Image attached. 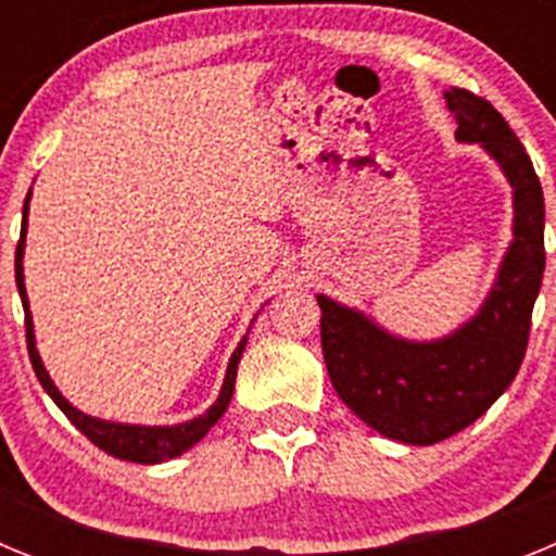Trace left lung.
<instances>
[{
  "label": "left lung",
  "instance_id": "1",
  "mask_svg": "<svg viewBox=\"0 0 556 556\" xmlns=\"http://www.w3.org/2000/svg\"><path fill=\"white\" fill-rule=\"evenodd\" d=\"M445 102L456 141L481 144L513 186V242L481 308L448 337L412 342L317 294L333 390L370 429L406 445H434L468 429L513 384L546 269V205L532 159L488 100L451 88Z\"/></svg>",
  "mask_w": 556,
  "mask_h": 556
}]
</instances>
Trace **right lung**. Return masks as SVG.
Instances as JSON below:
<instances>
[{
  "label": "right lung",
  "instance_id": "add662e5",
  "mask_svg": "<svg viewBox=\"0 0 556 556\" xmlns=\"http://www.w3.org/2000/svg\"><path fill=\"white\" fill-rule=\"evenodd\" d=\"M27 211H29V194L24 200L22 211V239H18L16 248V287L18 294H22V306H24V328H27V351L29 362H33V370H36L38 381L47 390V395L61 406L63 415L83 431V434L102 448L105 454L116 456V459L127 462H139V465H155V462H166L180 456L184 451H189L191 445L200 443L208 429L217 424L219 417L228 409L230 397H233V384H236V367H239V358H242L244 345H248V337H242V342L236 345V351L230 353L228 372H225L223 390H219V397L211 404V409H205L203 415L194 417V420H186V424L178 426H130V424H113V420H100V417H91L86 412H80L77 406H72L66 397L58 392V387L52 384L47 367H43L41 356H38L36 348V333H33V314H29V301H27V289H24V236H27Z\"/></svg>",
  "mask_w": 556,
  "mask_h": 556
}]
</instances>
